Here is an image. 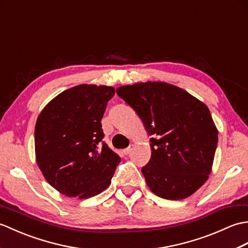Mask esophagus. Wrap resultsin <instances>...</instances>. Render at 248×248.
Segmentation results:
<instances>
[{"label": "esophagus", "mask_w": 248, "mask_h": 248, "mask_svg": "<svg viewBox=\"0 0 248 248\" xmlns=\"http://www.w3.org/2000/svg\"><path fill=\"white\" fill-rule=\"evenodd\" d=\"M133 148H134V146L133 145H131L130 147H128V148H125V149H124V155H128L131 151L133 150Z\"/></svg>", "instance_id": "34e87169"}]
</instances>
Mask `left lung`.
Listing matches in <instances>:
<instances>
[{"label":"left lung","mask_w":248,"mask_h":248,"mask_svg":"<svg viewBox=\"0 0 248 248\" xmlns=\"http://www.w3.org/2000/svg\"><path fill=\"white\" fill-rule=\"evenodd\" d=\"M151 135V157L141 168L156 196L180 200L202 186L211 173L218 130L207 105L166 82L135 83L116 89Z\"/></svg>","instance_id":"8db88e82"}]
</instances>
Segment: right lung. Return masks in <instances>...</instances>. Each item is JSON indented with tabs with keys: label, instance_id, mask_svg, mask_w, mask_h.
<instances>
[{
	"label": "right lung",
	"instance_id": "obj_1",
	"mask_svg": "<svg viewBox=\"0 0 248 248\" xmlns=\"http://www.w3.org/2000/svg\"><path fill=\"white\" fill-rule=\"evenodd\" d=\"M115 88L81 84L57 94L37 117L35 155L45 179L68 197L107 189L120 157L103 143L101 119Z\"/></svg>",
	"mask_w": 248,
	"mask_h": 248
}]
</instances>
